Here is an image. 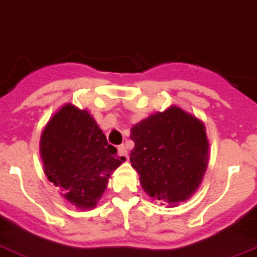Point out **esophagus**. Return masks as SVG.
Listing matches in <instances>:
<instances>
[{
  "instance_id": "34e87169",
  "label": "esophagus",
  "mask_w": 257,
  "mask_h": 257,
  "mask_svg": "<svg viewBox=\"0 0 257 257\" xmlns=\"http://www.w3.org/2000/svg\"><path fill=\"white\" fill-rule=\"evenodd\" d=\"M117 155L121 159H126V158H128V152H126V149H125L124 145H120L117 148Z\"/></svg>"
}]
</instances>
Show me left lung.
<instances>
[{"label":"left lung","instance_id":"left-lung-1","mask_svg":"<svg viewBox=\"0 0 257 257\" xmlns=\"http://www.w3.org/2000/svg\"><path fill=\"white\" fill-rule=\"evenodd\" d=\"M131 163L146 193L175 205L197 189L208 166L205 126L172 105L136 124Z\"/></svg>","mask_w":257,"mask_h":257}]
</instances>
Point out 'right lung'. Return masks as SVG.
I'll use <instances>...</instances> for the list:
<instances>
[{
  "instance_id": "obj_1",
  "label": "right lung",
  "mask_w": 257,
  "mask_h": 257,
  "mask_svg": "<svg viewBox=\"0 0 257 257\" xmlns=\"http://www.w3.org/2000/svg\"><path fill=\"white\" fill-rule=\"evenodd\" d=\"M44 172L81 209L94 208L108 178L125 159L116 157L102 129L87 111L64 105L49 120L40 139Z\"/></svg>"
}]
</instances>
